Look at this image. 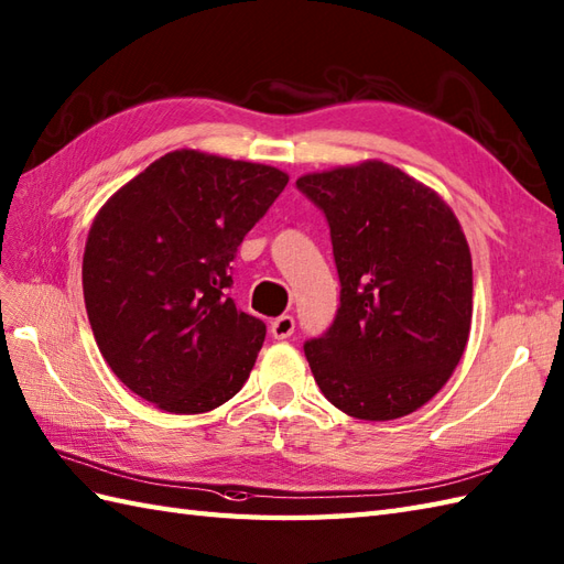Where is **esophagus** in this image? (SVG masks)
I'll return each instance as SVG.
<instances>
[{"label":"esophagus","instance_id":"1","mask_svg":"<svg viewBox=\"0 0 564 564\" xmlns=\"http://www.w3.org/2000/svg\"><path fill=\"white\" fill-rule=\"evenodd\" d=\"M293 332H295V319L291 317V314H283V317L271 322V334H273V338H279V341H283V338H291Z\"/></svg>","mask_w":564,"mask_h":564}]
</instances>
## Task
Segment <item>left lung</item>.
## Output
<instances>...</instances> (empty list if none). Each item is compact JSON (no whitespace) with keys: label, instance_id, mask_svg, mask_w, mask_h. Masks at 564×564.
Wrapping results in <instances>:
<instances>
[{"label":"left lung","instance_id":"left-lung-1","mask_svg":"<svg viewBox=\"0 0 564 564\" xmlns=\"http://www.w3.org/2000/svg\"><path fill=\"white\" fill-rule=\"evenodd\" d=\"M332 230L341 305L305 341L322 394L360 421L427 403L459 365L474 312V267L452 208L403 170L365 161L297 182Z\"/></svg>","mask_w":564,"mask_h":564}]
</instances>
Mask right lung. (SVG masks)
I'll return each instance as SVG.
<instances>
[{"label":"right lung","instance_id":"1","mask_svg":"<svg viewBox=\"0 0 564 564\" xmlns=\"http://www.w3.org/2000/svg\"><path fill=\"white\" fill-rule=\"evenodd\" d=\"M285 185L279 167L180 149L105 202L84 300L105 362L137 397L189 415L242 389L267 324L228 297L230 261Z\"/></svg>","mask_w":564,"mask_h":564}]
</instances>
